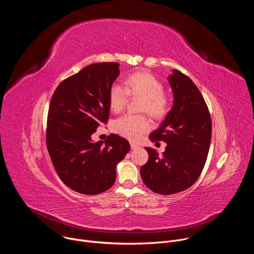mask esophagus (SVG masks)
<instances>
[{
	"label": "esophagus",
	"mask_w": 254,
	"mask_h": 254,
	"mask_svg": "<svg viewBox=\"0 0 254 254\" xmlns=\"http://www.w3.org/2000/svg\"><path fill=\"white\" fill-rule=\"evenodd\" d=\"M138 148V144L134 143V142H130V149L131 150H134V149H137Z\"/></svg>",
	"instance_id": "1"
}]
</instances>
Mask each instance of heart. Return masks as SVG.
<instances>
[{
	"instance_id": "heart-1",
	"label": "heart",
	"mask_w": 254,
	"mask_h": 254,
	"mask_svg": "<svg viewBox=\"0 0 254 254\" xmlns=\"http://www.w3.org/2000/svg\"><path fill=\"white\" fill-rule=\"evenodd\" d=\"M141 97V112H147L155 119L165 117L170 108V97L164 92L163 83L148 72H135L126 80V86L114 83L110 90V105L115 113L122 112L128 97ZM114 130L130 139L137 140L150 130L151 122L144 116L127 114L114 122Z\"/></svg>"
}]
</instances>
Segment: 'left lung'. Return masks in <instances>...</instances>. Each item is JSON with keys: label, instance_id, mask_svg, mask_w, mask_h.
<instances>
[{"label": "left lung", "instance_id": "8db88e82", "mask_svg": "<svg viewBox=\"0 0 254 254\" xmlns=\"http://www.w3.org/2000/svg\"><path fill=\"white\" fill-rule=\"evenodd\" d=\"M174 94L171 111L150 139L167 142L162 156L146 148L149 160L140 168L144 185L153 192L171 195L190 188L205 166L212 123L208 106L194 82L174 69L168 78Z\"/></svg>", "mask_w": 254, "mask_h": 254}]
</instances>
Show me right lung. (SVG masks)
I'll return each instance as SVG.
<instances>
[{
	"mask_svg": "<svg viewBox=\"0 0 254 254\" xmlns=\"http://www.w3.org/2000/svg\"><path fill=\"white\" fill-rule=\"evenodd\" d=\"M119 74L116 62L88 65L63 80L50 101L47 150L62 182L81 194L112 188L117 165L130 149L126 138L115 133L104 141L91 139L110 117V90Z\"/></svg>",
	"mask_w": 254,
	"mask_h": 254,
	"instance_id": "right-lung-1",
	"label": "right lung"
}]
</instances>
